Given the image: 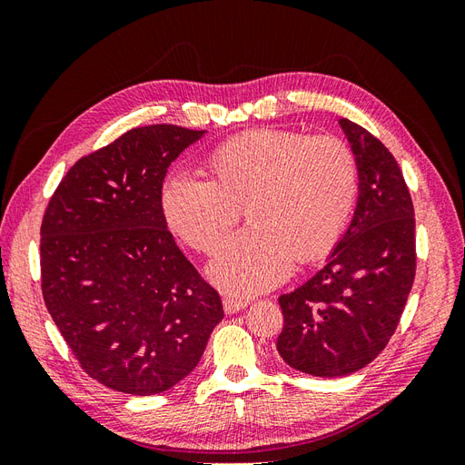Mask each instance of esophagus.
<instances>
[{
	"label": "esophagus",
	"instance_id": "obj_1",
	"mask_svg": "<svg viewBox=\"0 0 465 465\" xmlns=\"http://www.w3.org/2000/svg\"><path fill=\"white\" fill-rule=\"evenodd\" d=\"M248 306V301H242V299H224L223 301V308H224V312L227 314H234V312H238V311H242V308H246Z\"/></svg>",
	"mask_w": 465,
	"mask_h": 465
}]
</instances>
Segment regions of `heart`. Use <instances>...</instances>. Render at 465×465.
<instances>
[{"label": "heart", "instance_id": "b5f03b06", "mask_svg": "<svg viewBox=\"0 0 465 465\" xmlns=\"http://www.w3.org/2000/svg\"><path fill=\"white\" fill-rule=\"evenodd\" d=\"M213 178L174 173L163 186L164 219L198 252L215 250L248 207L250 227L221 246L209 277L248 297L275 287L294 265L323 258L359 198V163L337 135L263 128L231 137L209 159Z\"/></svg>", "mask_w": 465, "mask_h": 465}]
</instances>
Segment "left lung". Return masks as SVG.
Segmentation results:
<instances>
[{"mask_svg":"<svg viewBox=\"0 0 465 465\" xmlns=\"http://www.w3.org/2000/svg\"><path fill=\"white\" fill-rule=\"evenodd\" d=\"M359 163L353 221L322 270L281 294L277 351L289 367L335 378L374 361L396 331L415 279V211L398 161L371 132L340 120Z\"/></svg>","mask_w":465,"mask_h":465,"instance_id":"left-lung-1","label":"left lung"}]
</instances>
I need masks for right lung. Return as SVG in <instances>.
<instances>
[{
  "label": "right lung",
  "instance_id": "right-lung-1",
  "mask_svg": "<svg viewBox=\"0 0 465 465\" xmlns=\"http://www.w3.org/2000/svg\"><path fill=\"white\" fill-rule=\"evenodd\" d=\"M203 134L173 124L125 132L69 168L42 219V297L81 369L110 390H171L223 320L219 292L163 213L166 168Z\"/></svg>",
  "mask_w": 465,
  "mask_h": 465
}]
</instances>
